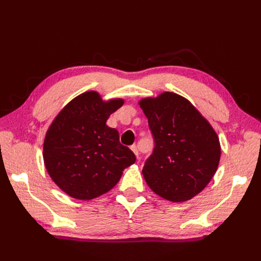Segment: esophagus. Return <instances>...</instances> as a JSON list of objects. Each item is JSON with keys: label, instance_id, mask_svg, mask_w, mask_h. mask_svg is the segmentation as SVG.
<instances>
[{"label": "esophagus", "instance_id": "1", "mask_svg": "<svg viewBox=\"0 0 261 261\" xmlns=\"http://www.w3.org/2000/svg\"><path fill=\"white\" fill-rule=\"evenodd\" d=\"M130 149H132V151L135 153V155L138 158V155H139V152H138V148H137V146L136 145H133L132 147H130Z\"/></svg>", "mask_w": 261, "mask_h": 261}]
</instances>
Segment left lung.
Listing matches in <instances>:
<instances>
[{
  "label": "left lung",
  "instance_id": "obj_1",
  "mask_svg": "<svg viewBox=\"0 0 261 261\" xmlns=\"http://www.w3.org/2000/svg\"><path fill=\"white\" fill-rule=\"evenodd\" d=\"M154 140L143 174L148 186L173 202L192 199L218 169L221 148L211 125L187 99L173 92L140 100Z\"/></svg>",
  "mask_w": 261,
  "mask_h": 261
}]
</instances>
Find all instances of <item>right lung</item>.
<instances>
[{
	"label": "right lung",
	"mask_w": 261,
	"mask_h": 261,
	"mask_svg": "<svg viewBox=\"0 0 261 261\" xmlns=\"http://www.w3.org/2000/svg\"><path fill=\"white\" fill-rule=\"evenodd\" d=\"M124 103L103 101L96 91L76 97L55 117L43 145L44 165L63 192L89 200L106 194L135 163L132 150L120 143L115 128L106 124Z\"/></svg>",
	"instance_id": "right-lung-1"
}]
</instances>
